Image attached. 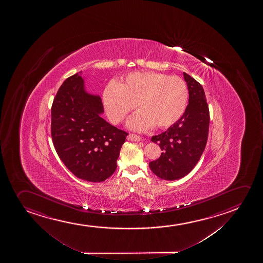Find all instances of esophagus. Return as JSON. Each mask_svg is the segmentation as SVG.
Returning <instances> with one entry per match:
<instances>
[{
  "label": "esophagus",
  "instance_id": "34e87169",
  "mask_svg": "<svg viewBox=\"0 0 263 263\" xmlns=\"http://www.w3.org/2000/svg\"><path fill=\"white\" fill-rule=\"evenodd\" d=\"M127 140H130V141H140V140H141V137L138 136L136 134L130 133V134L127 136Z\"/></svg>",
  "mask_w": 263,
  "mask_h": 263
}]
</instances>
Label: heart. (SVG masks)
Returning a JSON list of instances; mask_svg holds the SVG:
<instances>
[{"instance_id":"1","label":"heart","mask_w":263,"mask_h":263,"mask_svg":"<svg viewBox=\"0 0 263 263\" xmlns=\"http://www.w3.org/2000/svg\"><path fill=\"white\" fill-rule=\"evenodd\" d=\"M189 90L185 81L177 76L154 71H137L122 82H112L103 93V103L108 119L115 124L136 107L140 111L128 120V126L136 130L156 124L167 128L176 123L185 111Z\"/></svg>"}]
</instances>
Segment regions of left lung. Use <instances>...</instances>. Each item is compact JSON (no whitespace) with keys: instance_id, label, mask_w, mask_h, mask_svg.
Returning <instances> with one entry per match:
<instances>
[{"instance_id":"8db88e82","label":"left lung","mask_w":263,"mask_h":263,"mask_svg":"<svg viewBox=\"0 0 263 263\" xmlns=\"http://www.w3.org/2000/svg\"><path fill=\"white\" fill-rule=\"evenodd\" d=\"M189 90V104L182 117L151 141L159 145L162 154L149 163L155 175L164 180L182 178L193 170L206 147L210 110L202 86L183 72Z\"/></svg>"}]
</instances>
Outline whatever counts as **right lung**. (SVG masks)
I'll return each instance as SVG.
<instances>
[{"instance_id": "obj_1", "label": "right lung", "mask_w": 263, "mask_h": 263, "mask_svg": "<svg viewBox=\"0 0 263 263\" xmlns=\"http://www.w3.org/2000/svg\"><path fill=\"white\" fill-rule=\"evenodd\" d=\"M79 73L63 81L53 99L52 140L61 160L75 176L103 182L116 171L128 133L102 118L101 98L85 91Z\"/></svg>"}]
</instances>
